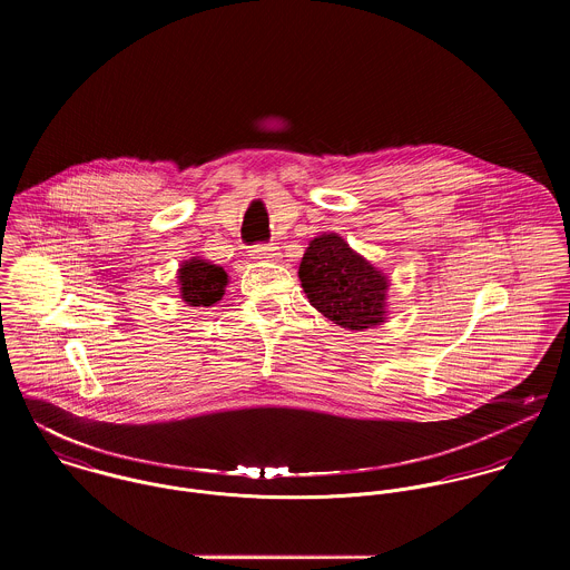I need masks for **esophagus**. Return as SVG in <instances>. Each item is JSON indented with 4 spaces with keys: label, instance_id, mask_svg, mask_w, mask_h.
Instances as JSON below:
<instances>
[{
    "label": "esophagus",
    "instance_id": "esophagus-1",
    "mask_svg": "<svg viewBox=\"0 0 570 570\" xmlns=\"http://www.w3.org/2000/svg\"><path fill=\"white\" fill-rule=\"evenodd\" d=\"M252 256H254V258H258V261H267V263H272V261H278L281 249H278L276 245H258L256 249H252Z\"/></svg>",
    "mask_w": 570,
    "mask_h": 570
}]
</instances>
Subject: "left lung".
I'll list each match as a JSON object with an SVG mask.
<instances>
[{
	"instance_id": "left-lung-1",
	"label": "left lung",
	"mask_w": 570,
	"mask_h": 570,
	"mask_svg": "<svg viewBox=\"0 0 570 570\" xmlns=\"http://www.w3.org/2000/svg\"><path fill=\"white\" fill-rule=\"evenodd\" d=\"M298 278L312 307L333 325L364 331L389 318V276L335 233L309 242Z\"/></svg>"
}]
</instances>
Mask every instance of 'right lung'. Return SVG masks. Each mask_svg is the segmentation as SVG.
Returning <instances> with one entry per match:
<instances>
[{
    "label": "right lung",
    "mask_w": 570,
    "mask_h": 570,
    "mask_svg": "<svg viewBox=\"0 0 570 570\" xmlns=\"http://www.w3.org/2000/svg\"><path fill=\"white\" fill-rule=\"evenodd\" d=\"M226 285H228L226 269L199 256H190L188 261H181L177 269L179 296L188 307H213L224 298Z\"/></svg>",
    "instance_id": "right-lung-1"
}]
</instances>
